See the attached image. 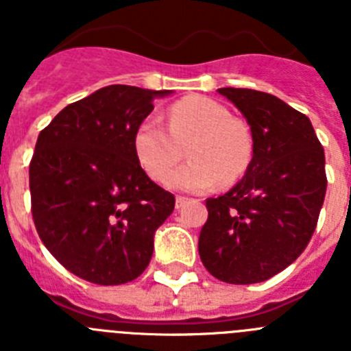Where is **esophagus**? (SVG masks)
<instances>
[{
	"instance_id": "34e87169",
	"label": "esophagus",
	"mask_w": 351,
	"mask_h": 351,
	"mask_svg": "<svg viewBox=\"0 0 351 351\" xmlns=\"http://www.w3.org/2000/svg\"><path fill=\"white\" fill-rule=\"evenodd\" d=\"M186 202H188V198L182 197V195H179V197H176V207H178V209H181V207L184 206Z\"/></svg>"
}]
</instances>
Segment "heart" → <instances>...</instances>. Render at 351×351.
Instances as JSON below:
<instances>
[{"label": "heart", "instance_id": "1", "mask_svg": "<svg viewBox=\"0 0 351 351\" xmlns=\"http://www.w3.org/2000/svg\"><path fill=\"white\" fill-rule=\"evenodd\" d=\"M189 145L191 161L169 178L173 190L209 191L243 178L253 156V137L241 119L209 96H184L170 105L167 128L145 117L133 133V153L149 178L163 182Z\"/></svg>", "mask_w": 351, "mask_h": 351}]
</instances>
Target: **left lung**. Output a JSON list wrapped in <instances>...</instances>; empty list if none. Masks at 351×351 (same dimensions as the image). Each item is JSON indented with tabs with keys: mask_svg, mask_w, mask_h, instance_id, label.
Instances as JSON below:
<instances>
[{
	"mask_svg": "<svg viewBox=\"0 0 351 351\" xmlns=\"http://www.w3.org/2000/svg\"><path fill=\"white\" fill-rule=\"evenodd\" d=\"M218 91L246 117L253 158L228 193L206 200L198 253L219 281L262 283L311 241L327 191L324 147L311 121L280 98L255 89Z\"/></svg>",
	"mask_w": 351,
	"mask_h": 351,
	"instance_id": "8db88e82",
	"label": "left lung"
}]
</instances>
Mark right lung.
<instances>
[{"label": "right lung", "mask_w": 351, "mask_h": 351, "mask_svg": "<svg viewBox=\"0 0 351 351\" xmlns=\"http://www.w3.org/2000/svg\"><path fill=\"white\" fill-rule=\"evenodd\" d=\"M169 93L107 86L40 132L29 163L33 221L51 255L89 283L138 278L154 232L172 214L176 197L147 178L133 153L138 123Z\"/></svg>", "instance_id": "right-lung-1"}]
</instances>
